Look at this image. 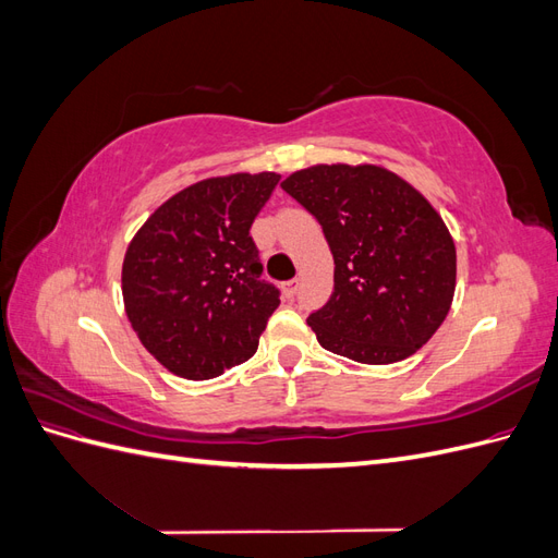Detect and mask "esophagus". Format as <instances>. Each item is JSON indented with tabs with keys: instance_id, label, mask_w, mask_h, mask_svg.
I'll return each instance as SVG.
<instances>
[{
	"instance_id": "34e87169",
	"label": "esophagus",
	"mask_w": 558,
	"mask_h": 558,
	"mask_svg": "<svg viewBox=\"0 0 558 558\" xmlns=\"http://www.w3.org/2000/svg\"><path fill=\"white\" fill-rule=\"evenodd\" d=\"M281 289H283V295L291 300V298H293V295L298 293V279H291V281H286V283L281 286Z\"/></svg>"
}]
</instances>
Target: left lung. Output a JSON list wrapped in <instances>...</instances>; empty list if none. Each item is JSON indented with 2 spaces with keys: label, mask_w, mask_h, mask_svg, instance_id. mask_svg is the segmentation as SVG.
I'll use <instances>...</instances> for the list:
<instances>
[{
  "label": "left lung",
  "mask_w": 558,
  "mask_h": 558,
  "mask_svg": "<svg viewBox=\"0 0 558 558\" xmlns=\"http://www.w3.org/2000/svg\"><path fill=\"white\" fill-rule=\"evenodd\" d=\"M281 189L320 223L335 260L332 293L307 318L318 344L365 365L424 347L456 286L453 240L430 202L375 165H316Z\"/></svg>",
  "instance_id": "1"
}]
</instances>
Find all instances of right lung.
Masks as SVG:
<instances>
[{"label":"right lung","instance_id":"add662e5","mask_svg":"<svg viewBox=\"0 0 558 558\" xmlns=\"http://www.w3.org/2000/svg\"><path fill=\"white\" fill-rule=\"evenodd\" d=\"M277 183L275 172L205 179L167 199L130 242L125 312L170 373L214 379L256 353L281 293L260 279L248 230Z\"/></svg>","mask_w":558,"mask_h":558}]
</instances>
